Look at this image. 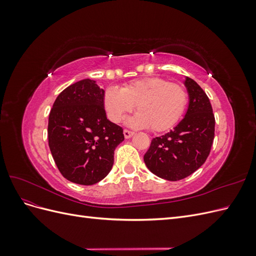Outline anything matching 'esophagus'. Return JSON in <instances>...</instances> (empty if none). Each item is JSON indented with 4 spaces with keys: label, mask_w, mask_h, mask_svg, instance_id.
<instances>
[{
    "label": "esophagus",
    "mask_w": 256,
    "mask_h": 256,
    "mask_svg": "<svg viewBox=\"0 0 256 256\" xmlns=\"http://www.w3.org/2000/svg\"><path fill=\"white\" fill-rule=\"evenodd\" d=\"M134 134V131H130V130H127V129L124 130V136H125V138H131V136H132Z\"/></svg>",
    "instance_id": "34e87169"
}]
</instances>
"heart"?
I'll return each instance as SVG.
<instances>
[{"label":"heart","instance_id":"1","mask_svg":"<svg viewBox=\"0 0 256 256\" xmlns=\"http://www.w3.org/2000/svg\"><path fill=\"white\" fill-rule=\"evenodd\" d=\"M188 98L187 90L180 84L152 76L130 82L120 90L108 88L104 106L108 118L114 122H122L136 106L138 114L129 120L130 125L161 132L180 120Z\"/></svg>","mask_w":256,"mask_h":256}]
</instances>
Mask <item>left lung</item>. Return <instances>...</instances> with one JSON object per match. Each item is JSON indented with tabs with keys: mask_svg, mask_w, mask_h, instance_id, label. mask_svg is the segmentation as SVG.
<instances>
[{
	"mask_svg": "<svg viewBox=\"0 0 256 256\" xmlns=\"http://www.w3.org/2000/svg\"><path fill=\"white\" fill-rule=\"evenodd\" d=\"M184 85L189 94L184 118L170 132L152 138L144 154L150 171L171 182L184 180L204 164L214 138V115L206 92L188 76Z\"/></svg>",
	"mask_w": 256,
	"mask_h": 256,
	"instance_id": "8db88e82",
	"label": "left lung"
}]
</instances>
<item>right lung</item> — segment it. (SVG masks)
Instances as JSON below:
<instances>
[{
	"label": "right lung",
	"mask_w": 256,
	"mask_h": 256,
	"mask_svg": "<svg viewBox=\"0 0 256 256\" xmlns=\"http://www.w3.org/2000/svg\"><path fill=\"white\" fill-rule=\"evenodd\" d=\"M104 90L84 79L66 88L49 114L48 140L54 162L69 182L90 186L110 173L122 128L106 118Z\"/></svg>",
	"instance_id": "obj_1"
}]
</instances>
